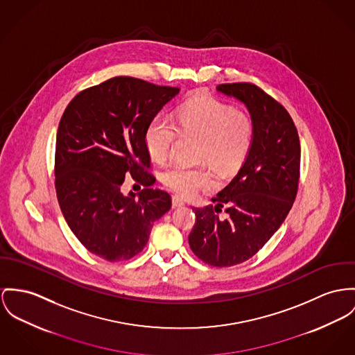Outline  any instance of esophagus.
I'll return each instance as SVG.
<instances>
[{
    "instance_id": "34e87169",
    "label": "esophagus",
    "mask_w": 355,
    "mask_h": 355,
    "mask_svg": "<svg viewBox=\"0 0 355 355\" xmlns=\"http://www.w3.org/2000/svg\"><path fill=\"white\" fill-rule=\"evenodd\" d=\"M171 201H173V208H180L185 205V201L180 196H173Z\"/></svg>"
}]
</instances>
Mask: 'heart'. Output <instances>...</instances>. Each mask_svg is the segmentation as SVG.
I'll return each mask as SVG.
<instances>
[{"label": "heart", "mask_w": 355, "mask_h": 355, "mask_svg": "<svg viewBox=\"0 0 355 355\" xmlns=\"http://www.w3.org/2000/svg\"><path fill=\"white\" fill-rule=\"evenodd\" d=\"M175 121L177 128L164 116L150 121L144 144L154 162H166L178 132L198 139V158L218 173L231 174L245 162L254 137V123L248 113L202 97L185 103L177 112ZM162 181L168 189L191 196L211 185V175L205 167L174 164L164 170Z\"/></svg>", "instance_id": "heart-1"}]
</instances>
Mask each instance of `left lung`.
I'll list each match as a JSON object with an SVG mask.
<instances>
[{"instance_id":"1","label":"left lung","mask_w":355,"mask_h":355,"mask_svg":"<svg viewBox=\"0 0 355 355\" xmlns=\"http://www.w3.org/2000/svg\"><path fill=\"white\" fill-rule=\"evenodd\" d=\"M216 90L245 104L254 137L238 174L212 198L216 205L191 208L189 245L205 263L227 268L255 255L288 216L299 187L300 140L291 114L258 86L223 83ZM223 206L225 219L218 216Z\"/></svg>"}]
</instances>
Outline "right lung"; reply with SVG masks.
Here are the masks:
<instances>
[{"mask_svg":"<svg viewBox=\"0 0 355 355\" xmlns=\"http://www.w3.org/2000/svg\"><path fill=\"white\" fill-rule=\"evenodd\" d=\"M180 93L132 77H114L78 93L60 119L55 147V189L70 230L92 254L125 261L148 242L154 221L171 208L167 191L123 194L130 173L151 187L144 134Z\"/></svg>","mask_w":355,"mask_h":355,"instance_id":"add662e5","label":"right lung"}]
</instances>
